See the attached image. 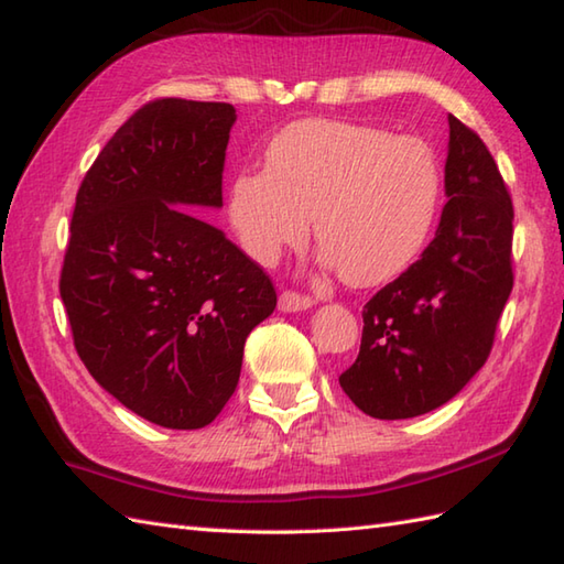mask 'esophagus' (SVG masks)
<instances>
[{"label":"esophagus","mask_w":564,"mask_h":564,"mask_svg":"<svg viewBox=\"0 0 564 564\" xmlns=\"http://www.w3.org/2000/svg\"><path fill=\"white\" fill-rule=\"evenodd\" d=\"M313 305H315L313 297L301 295L295 291H283L279 297V310H283V313H301V310H307Z\"/></svg>","instance_id":"obj_1"}]
</instances>
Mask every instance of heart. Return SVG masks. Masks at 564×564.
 <instances>
[{"label": "heart", "mask_w": 564, "mask_h": 564, "mask_svg": "<svg viewBox=\"0 0 564 564\" xmlns=\"http://www.w3.org/2000/svg\"><path fill=\"white\" fill-rule=\"evenodd\" d=\"M441 198V170L422 138L313 118L281 130L267 170H239L227 215L247 254L273 263L305 242L317 245L354 285L404 271L426 245Z\"/></svg>", "instance_id": "b5f03b06"}]
</instances>
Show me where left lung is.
I'll use <instances>...</instances> for the list:
<instances>
[{
  "label": "left lung",
  "mask_w": 564,
  "mask_h": 564,
  "mask_svg": "<svg viewBox=\"0 0 564 564\" xmlns=\"http://www.w3.org/2000/svg\"><path fill=\"white\" fill-rule=\"evenodd\" d=\"M446 196L436 237L364 307L361 351L339 376L376 419H410L455 398L487 361L513 289V206L475 130L448 116Z\"/></svg>",
  "instance_id": "obj_1"
}]
</instances>
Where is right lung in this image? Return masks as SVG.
Segmentation results:
<instances>
[{
	"instance_id": "right-lung-1",
	"label": "right lung",
	"mask_w": 564,
	"mask_h": 564,
	"mask_svg": "<svg viewBox=\"0 0 564 564\" xmlns=\"http://www.w3.org/2000/svg\"><path fill=\"white\" fill-rule=\"evenodd\" d=\"M235 106L158 99L116 130L77 191L59 273L75 349L130 412L203 429L275 307L257 261L186 208L223 206Z\"/></svg>"
}]
</instances>
